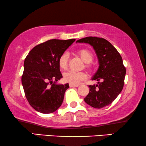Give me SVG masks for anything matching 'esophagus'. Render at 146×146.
<instances>
[{
    "label": "esophagus",
    "instance_id": "esophagus-1",
    "mask_svg": "<svg viewBox=\"0 0 146 146\" xmlns=\"http://www.w3.org/2000/svg\"><path fill=\"white\" fill-rule=\"evenodd\" d=\"M69 86H70V87H71V88H72V87H78V86H79V85H78V84H70Z\"/></svg>",
    "mask_w": 146,
    "mask_h": 146
}]
</instances>
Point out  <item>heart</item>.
Wrapping results in <instances>:
<instances>
[{
    "label": "heart",
    "mask_w": 146,
    "mask_h": 146,
    "mask_svg": "<svg viewBox=\"0 0 146 146\" xmlns=\"http://www.w3.org/2000/svg\"><path fill=\"white\" fill-rule=\"evenodd\" d=\"M77 54L86 64V68H89V64L92 62L94 58L92 53L88 49H80L77 51ZM68 59V53L65 52L62 54L58 59V65L60 69L63 70L67 69ZM86 77L87 76L84 72H76L73 71H69L64 74V80L67 82L72 84H78L86 78Z\"/></svg>",
    "instance_id": "1"
}]
</instances>
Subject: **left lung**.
<instances>
[{"instance_id":"obj_1","label":"left lung","mask_w":146,"mask_h":146,"mask_svg":"<svg viewBox=\"0 0 146 146\" xmlns=\"http://www.w3.org/2000/svg\"><path fill=\"white\" fill-rule=\"evenodd\" d=\"M76 42L88 43L93 46L98 59L99 68L92 80L98 84L89 86L85 102L95 108H102L116 98L122 90L126 70L122 58L111 44L102 38L89 36Z\"/></svg>"}]
</instances>
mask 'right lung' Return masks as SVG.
Instances as JSON below:
<instances>
[{
	"instance_id": "obj_1",
	"label": "right lung",
	"mask_w": 146,
	"mask_h": 146,
	"mask_svg": "<svg viewBox=\"0 0 146 146\" xmlns=\"http://www.w3.org/2000/svg\"><path fill=\"white\" fill-rule=\"evenodd\" d=\"M75 40H49L34 47L26 57L22 84L28 102L37 111L52 113L62 104L69 84L56 83L62 78L58 59Z\"/></svg>"
}]
</instances>
